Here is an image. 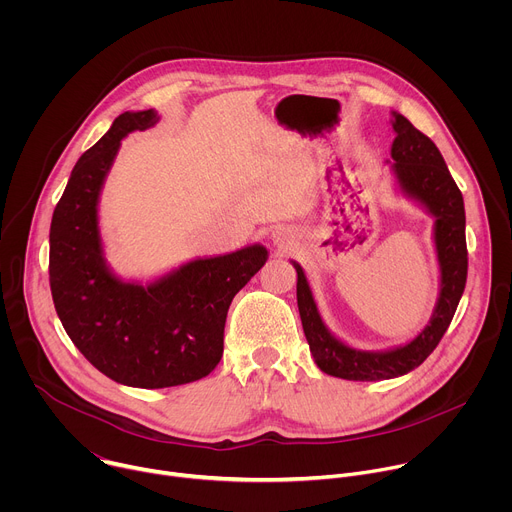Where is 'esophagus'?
I'll list each match as a JSON object with an SVG mask.
<instances>
[{
    "label": "esophagus",
    "instance_id": "esophagus-1",
    "mask_svg": "<svg viewBox=\"0 0 512 512\" xmlns=\"http://www.w3.org/2000/svg\"><path fill=\"white\" fill-rule=\"evenodd\" d=\"M271 239H273V243H275L277 247H289L291 241H294V235H291V233L285 231V229H275L273 235H271Z\"/></svg>",
    "mask_w": 512,
    "mask_h": 512
}]
</instances>
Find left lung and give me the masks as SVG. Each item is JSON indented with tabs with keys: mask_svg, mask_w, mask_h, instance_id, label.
Segmentation results:
<instances>
[{
	"mask_svg": "<svg viewBox=\"0 0 512 512\" xmlns=\"http://www.w3.org/2000/svg\"><path fill=\"white\" fill-rule=\"evenodd\" d=\"M391 115L395 129L391 170L399 192L433 216L440 294L429 322L415 338L387 350H360L328 330L304 267L291 261L298 271V310L314 362L322 373L346 381H385L417 369L446 334L466 287L468 251L462 192L435 143L401 113L393 111Z\"/></svg>",
	"mask_w": 512,
	"mask_h": 512,
	"instance_id": "left-lung-1",
	"label": "left lung"
}]
</instances>
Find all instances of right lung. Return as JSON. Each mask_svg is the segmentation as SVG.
Masks as SVG:
<instances>
[{
  "mask_svg": "<svg viewBox=\"0 0 512 512\" xmlns=\"http://www.w3.org/2000/svg\"><path fill=\"white\" fill-rule=\"evenodd\" d=\"M158 121L154 109L121 113L72 168L50 225V289L68 338L105 377L139 389L186 385L214 371L229 306L269 257L255 243L192 259L148 283L111 269L99 229L101 190L121 139Z\"/></svg>",
  "mask_w": 512,
  "mask_h": 512,
  "instance_id": "add662e5",
  "label": "right lung"
}]
</instances>
